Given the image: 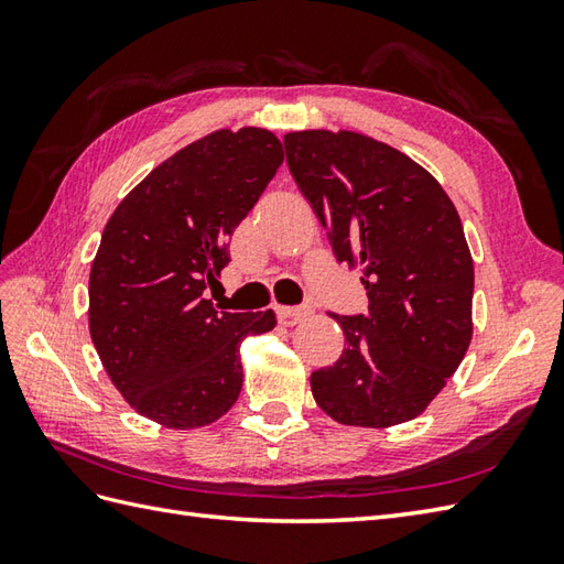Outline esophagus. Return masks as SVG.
<instances>
[{"label":"esophagus","instance_id":"obj_1","mask_svg":"<svg viewBox=\"0 0 564 564\" xmlns=\"http://www.w3.org/2000/svg\"><path fill=\"white\" fill-rule=\"evenodd\" d=\"M275 315H279L281 325L293 327V325H297V322L310 315V307H279V310H275Z\"/></svg>","mask_w":564,"mask_h":564}]
</instances>
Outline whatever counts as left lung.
<instances>
[{
	"label": "left lung",
	"mask_w": 564,
	"mask_h": 564,
	"mask_svg": "<svg viewBox=\"0 0 564 564\" xmlns=\"http://www.w3.org/2000/svg\"><path fill=\"white\" fill-rule=\"evenodd\" d=\"M295 184L337 261L361 263L366 315H332L339 361L310 376L315 402L346 426L422 414L473 337V257L446 191L394 148L351 130L283 138Z\"/></svg>",
	"instance_id": "left-lung-1"
}]
</instances>
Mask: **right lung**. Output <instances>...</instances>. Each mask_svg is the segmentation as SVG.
I'll list each match as a JSON object with an SVG mask.
<instances>
[{
  "label": "right lung",
  "instance_id": "1",
  "mask_svg": "<svg viewBox=\"0 0 564 564\" xmlns=\"http://www.w3.org/2000/svg\"><path fill=\"white\" fill-rule=\"evenodd\" d=\"M283 162L269 130H218L152 170L104 227L89 273V332L111 382L170 429L220 419L242 390L239 344L275 327L273 310L208 301L227 239Z\"/></svg>",
  "mask_w": 564,
  "mask_h": 564
}]
</instances>
